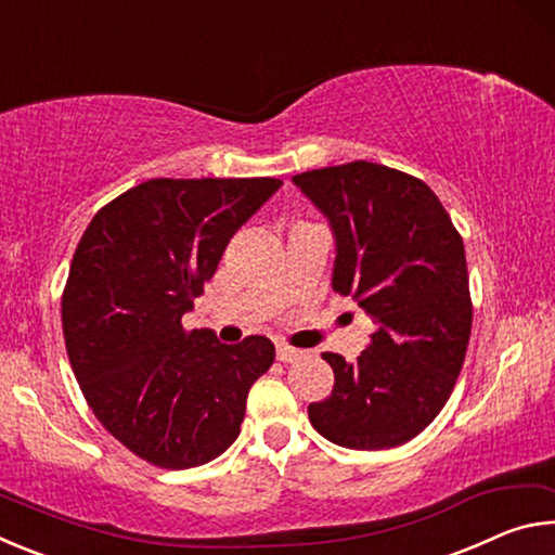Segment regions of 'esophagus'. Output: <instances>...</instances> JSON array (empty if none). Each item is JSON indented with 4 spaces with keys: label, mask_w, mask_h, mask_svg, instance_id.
I'll use <instances>...</instances> for the list:
<instances>
[{
    "label": "esophagus",
    "mask_w": 555,
    "mask_h": 555,
    "mask_svg": "<svg viewBox=\"0 0 555 555\" xmlns=\"http://www.w3.org/2000/svg\"><path fill=\"white\" fill-rule=\"evenodd\" d=\"M276 357L281 362H298L300 357H306L304 350H296V347H288V345H279L276 347Z\"/></svg>",
    "instance_id": "obj_1"
}]
</instances>
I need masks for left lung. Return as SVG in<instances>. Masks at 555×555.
I'll return each mask as SVG.
<instances>
[{
  "instance_id": "1",
  "label": "left lung",
  "mask_w": 555,
  "mask_h": 555,
  "mask_svg": "<svg viewBox=\"0 0 555 555\" xmlns=\"http://www.w3.org/2000/svg\"><path fill=\"white\" fill-rule=\"evenodd\" d=\"M291 181L331 224L333 291L374 325L354 362L323 352L335 387L308 418L343 448L403 446L446 406L463 367L473 327L463 240L438 195L397 168L352 162Z\"/></svg>"
}]
</instances>
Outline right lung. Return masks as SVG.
I'll list each match as a JSON object with an SVG mask.
<instances>
[{
	"mask_svg": "<svg viewBox=\"0 0 555 555\" xmlns=\"http://www.w3.org/2000/svg\"><path fill=\"white\" fill-rule=\"evenodd\" d=\"M284 181L152 178L105 205L75 249L63 335L100 424L131 453L168 469L224 453L251 384L274 362L261 335L224 345L183 331L232 234Z\"/></svg>",
	"mask_w": 555,
	"mask_h": 555,
	"instance_id": "add662e5",
	"label": "right lung"
}]
</instances>
